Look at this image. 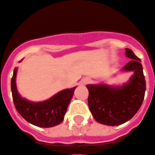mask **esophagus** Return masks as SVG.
<instances>
[{"instance_id": "obj_1", "label": "esophagus", "mask_w": 155, "mask_h": 155, "mask_svg": "<svg viewBox=\"0 0 155 155\" xmlns=\"http://www.w3.org/2000/svg\"><path fill=\"white\" fill-rule=\"evenodd\" d=\"M90 81H91V80H90L89 78H84V80H83V81H82V83H83L84 84H88Z\"/></svg>"}]
</instances>
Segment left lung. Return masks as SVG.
Returning <instances> with one entry per match:
<instances>
[{"mask_svg": "<svg viewBox=\"0 0 155 155\" xmlns=\"http://www.w3.org/2000/svg\"><path fill=\"white\" fill-rule=\"evenodd\" d=\"M125 55L131 61L121 71L133 72L127 82L119 85L104 83L86 85L90 110L94 120L102 124L115 126L125 123L133 118L143 103L146 83L141 61L128 48Z\"/></svg>", "mask_w": 155, "mask_h": 155, "instance_id": "left-lung-1", "label": "left lung"}]
</instances>
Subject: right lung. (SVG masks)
Returning <instances> with one entry per match:
<instances>
[{
	"label": "right lung",
	"instance_id": "obj_1",
	"mask_svg": "<svg viewBox=\"0 0 155 155\" xmlns=\"http://www.w3.org/2000/svg\"><path fill=\"white\" fill-rule=\"evenodd\" d=\"M21 61L22 60L19 62ZM16 74L17 68L15 67L12 78V92L19 114L30 124L41 128H50L60 124L64 120L68 105L77 86L60 91L46 101L33 102L19 94L16 87Z\"/></svg>",
	"mask_w": 155,
	"mask_h": 155
}]
</instances>
